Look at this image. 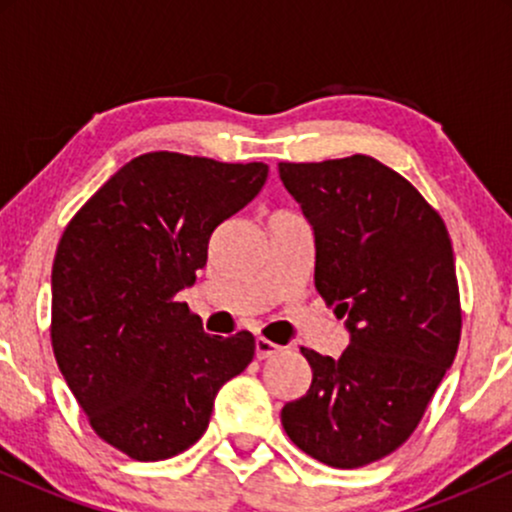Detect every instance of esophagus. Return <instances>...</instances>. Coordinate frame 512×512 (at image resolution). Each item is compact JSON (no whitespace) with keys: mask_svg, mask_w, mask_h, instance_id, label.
<instances>
[{"mask_svg":"<svg viewBox=\"0 0 512 512\" xmlns=\"http://www.w3.org/2000/svg\"><path fill=\"white\" fill-rule=\"evenodd\" d=\"M279 351H281L279 344L269 342V339H264V337H257L255 339V354H257V358H272V356L279 354Z\"/></svg>","mask_w":512,"mask_h":512,"instance_id":"esophagus-1","label":"esophagus"}]
</instances>
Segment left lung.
Segmentation results:
<instances>
[{"instance_id":"1","label":"left lung","mask_w":512,"mask_h":512,"mask_svg":"<svg viewBox=\"0 0 512 512\" xmlns=\"http://www.w3.org/2000/svg\"><path fill=\"white\" fill-rule=\"evenodd\" d=\"M315 236V289L346 317L342 356L301 349L313 383L281 409L286 436L315 460L356 469L419 426L460 344L455 257L443 219L375 158L279 163Z\"/></svg>"}]
</instances>
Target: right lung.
I'll return each mask as SVG.
<instances>
[{
	"instance_id": "add662e5",
	"label": "right lung",
	"mask_w": 512,
	"mask_h": 512,
	"mask_svg": "<svg viewBox=\"0 0 512 512\" xmlns=\"http://www.w3.org/2000/svg\"><path fill=\"white\" fill-rule=\"evenodd\" d=\"M264 163L151 151L125 163L64 228L52 264V351L88 424L139 462L207 431L255 337L207 334L178 291L207 264L214 228L255 199Z\"/></svg>"
}]
</instances>
